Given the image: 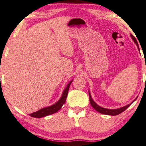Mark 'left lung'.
<instances>
[{
  "label": "left lung",
  "instance_id": "left-lung-1",
  "mask_svg": "<svg viewBox=\"0 0 146 146\" xmlns=\"http://www.w3.org/2000/svg\"><path fill=\"white\" fill-rule=\"evenodd\" d=\"M131 37L132 38L133 41L135 42V43L137 44L138 51H140L139 47H138V43H137V40H136V38H135V36H133V35H131ZM89 96H90V101L91 105L92 106V107L94 109H95L96 111H97L98 112L102 113V114L108 115H111V116H115V115H119L120 113H122L123 111H124L126 110L127 108H129V106L133 102H135V101L137 100V98H138V97H137L135 98V99L133 100L131 103H130V104H127V105L125 106H123V107H122V108H118V109H106V108H104L102 107H101V106H98L97 104H96V102H95V101L93 100L92 97H91V93L90 92V91H89Z\"/></svg>",
  "mask_w": 146,
  "mask_h": 146
}]
</instances>
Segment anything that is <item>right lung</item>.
I'll list each match as a JSON object with an SVG mask.
<instances>
[{
    "label": "right lung",
    "mask_w": 146,
    "mask_h": 146,
    "mask_svg": "<svg viewBox=\"0 0 146 146\" xmlns=\"http://www.w3.org/2000/svg\"><path fill=\"white\" fill-rule=\"evenodd\" d=\"M72 82H73V80H71L70 82L68 84V85L66 86V87L63 91L60 98L56 103H55L54 104L51 105L50 106H48V107L42 108L40 110L31 113V114H29V115L35 118H42V117H46V116L52 115L53 113H55L56 112H57L59 110H60L61 108L62 107V106L64 104V103L66 102V98H67V96H68L69 88H70L71 83Z\"/></svg>",
    "instance_id": "add662e5"
}]
</instances>
